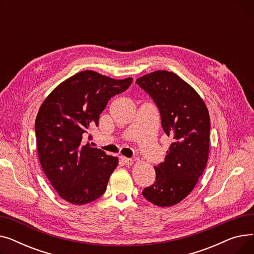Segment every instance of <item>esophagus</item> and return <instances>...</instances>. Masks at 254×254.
Returning a JSON list of instances; mask_svg holds the SVG:
<instances>
[{
    "label": "esophagus",
    "instance_id": "1",
    "mask_svg": "<svg viewBox=\"0 0 254 254\" xmlns=\"http://www.w3.org/2000/svg\"><path fill=\"white\" fill-rule=\"evenodd\" d=\"M120 159H122V162L126 166H131L132 163H134V161H132L131 158H127V157H125V156H122V157H120Z\"/></svg>",
    "mask_w": 254,
    "mask_h": 254
}]
</instances>
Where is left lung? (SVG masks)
Returning a JSON list of instances; mask_svg holds the SVG:
<instances>
[{"label":"left lung","instance_id":"1","mask_svg":"<svg viewBox=\"0 0 254 254\" xmlns=\"http://www.w3.org/2000/svg\"><path fill=\"white\" fill-rule=\"evenodd\" d=\"M136 83L153 99L162 127L173 139L165 162L154 167L155 182L142 194L158 207L180 203L194 189L206 168L210 146V116L198 93L173 72L155 71Z\"/></svg>","mask_w":254,"mask_h":254}]
</instances>
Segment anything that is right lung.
<instances>
[{"instance_id": "right-lung-1", "label": "right lung", "mask_w": 254, "mask_h": 254, "mask_svg": "<svg viewBox=\"0 0 254 254\" xmlns=\"http://www.w3.org/2000/svg\"><path fill=\"white\" fill-rule=\"evenodd\" d=\"M131 81L82 71L59 84L40 107L35 123L39 161L52 188L70 204H88L105 192L118 158L84 140L109 100Z\"/></svg>"}]
</instances>
